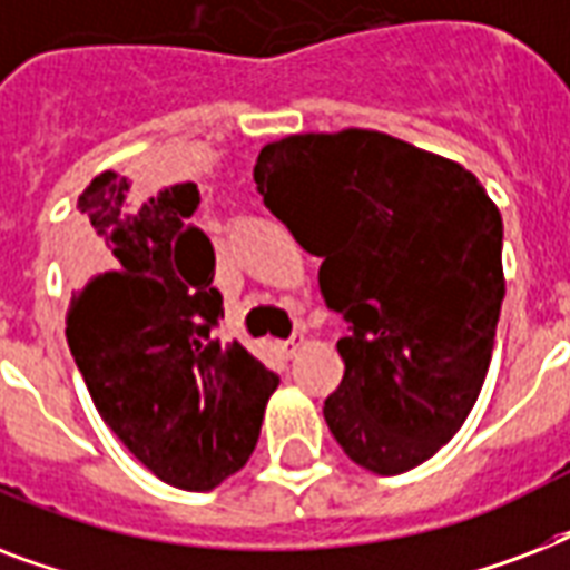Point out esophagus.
Returning a JSON list of instances; mask_svg holds the SVG:
<instances>
[{
	"label": "esophagus",
	"instance_id": "34e87169",
	"mask_svg": "<svg viewBox=\"0 0 570 570\" xmlns=\"http://www.w3.org/2000/svg\"><path fill=\"white\" fill-rule=\"evenodd\" d=\"M304 343H307V340H304V334H295L293 340H286V343H281V355H284V357H295L304 348Z\"/></svg>",
	"mask_w": 570,
	"mask_h": 570
}]
</instances>
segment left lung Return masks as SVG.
Masks as SVG:
<instances>
[{"instance_id":"left-lung-1","label":"left lung","mask_w":570,"mask_h":570,"mask_svg":"<svg viewBox=\"0 0 570 570\" xmlns=\"http://www.w3.org/2000/svg\"><path fill=\"white\" fill-rule=\"evenodd\" d=\"M254 180L352 322L322 407L331 434L370 473L414 470L485 384L505 295L500 209L464 165L375 129L272 141Z\"/></svg>"}]
</instances>
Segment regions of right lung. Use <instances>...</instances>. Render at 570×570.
Returning <instances> with one entry per match:
<instances>
[{
	"mask_svg": "<svg viewBox=\"0 0 570 570\" xmlns=\"http://www.w3.org/2000/svg\"><path fill=\"white\" fill-rule=\"evenodd\" d=\"M197 204L191 183L136 195L102 171L85 186L67 346L102 423L154 476L213 491L250 459L281 379L239 340L209 337L224 298L189 224Z\"/></svg>",
	"mask_w": 570,
	"mask_h": 570,
	"instance_id": "obj_1",
	"label": "right lung"
}]
</instances>
